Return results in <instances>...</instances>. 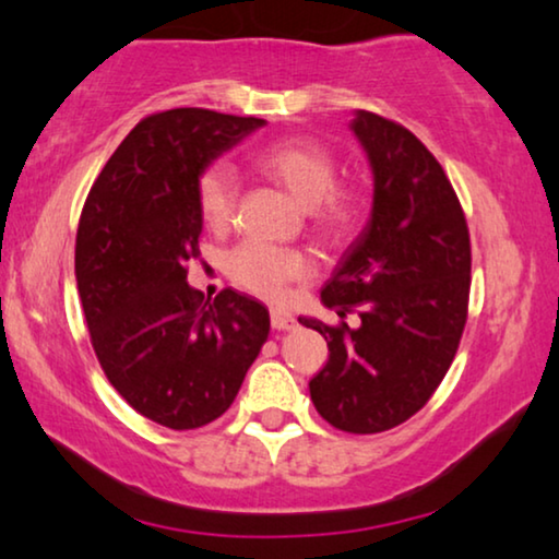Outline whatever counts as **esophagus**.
Here are the masks:
<instances>
[{"label":"esophagus","instance_id":"esophagus-1","mask_svg":"<svg viewBox=\"0 0 559 559\" xmlns=\"http://www.w3.org/2000/svg\"><path fill=\"white\" fill-rule=\"evenodd\" d=\"M271 326L273 330H294L296 326V319L288 314L286 309H271Z\"/></svg>","mask_w":559,"mask_h":559}]
</instances>
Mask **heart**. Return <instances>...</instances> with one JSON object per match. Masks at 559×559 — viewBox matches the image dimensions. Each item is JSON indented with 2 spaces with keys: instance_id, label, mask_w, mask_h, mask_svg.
I'll use <instances>...</instances> for the list:
<instances>
[{
  "instance_id": "heart-1",
  "label": "heart",
  "mask_w": 559,
  "mask_h": 559,
  "mask_svg": "<svg viewBox=\"0 0 559 559\" xmlns=\"http://www.w3.org/2000/svg\"><path fill=\"white\" fill-rule=\"evenodd\" d=\"M252 166L265 181L278 186L288 199L307 210L309 227L322 242L337 245L355 233L362 217V199L353 189H340L337 158L322 140L284 138L265 145ZM197 206L204 225L225 229L237 206V181L227 166H210L197 181ZM235 284L260 296H278L286 284L307 275L301 252L240 245L227 260Z\"/></svg>"
}]
</instances>
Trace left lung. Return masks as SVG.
<instances>
[{
  "instance_id": "left-lung-1",
  "label": "left lung",
  "mask_w": 559,
  "mask_h": 559,
  "mask_svg": "<svg viewBox=\"0 0 559 559\" xmlns=\"http://www.w3.org/2000/svg\"><path fill=\"white\" fill-rule=\"evenodd\" d=\"M349 130L373 170V206L342 252L322 304L360 322L330 326V360L311 378L317 412L332 427L376 435L427 404L452 366L467 319L471 235L440 163L406 128L357 109Z\"/></svg>"
}]
</instances>
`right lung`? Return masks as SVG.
<instances>
[{
  "label": "right lung",
  "mask_w": 559,
  "mask_h": 559,
  "mask_svg": "<svg viewBox=\"0 0 559 559\" xmlns=\"http://www.w3.org/2000/svg\"><path fill=\"white\" fill-rule=\"evenodd\" d=\"M265 119L181 107L135 124L102 168L76 233V284L94 353L119 396L168 429L233 404L271 332L263 304L186 284L199 258L197 181Z\"/></svg>",
  "instance_id": "1"
}]
</instances>
